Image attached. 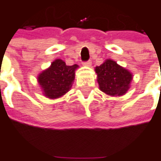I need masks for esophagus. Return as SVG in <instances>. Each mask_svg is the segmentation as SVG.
<instances>
[{
	"label": "esophagus",
	"instance_id": "obj_1",
	"mask_svg": "<svg viewBox=\"0 0 161 161\" xmlns=\"http://www.w3.org/2000/svg\"><path fill=\"white\" fill-rule=\"evenodd\" d=\"M91 64H92L91 60H87V61L83 62V65H84V66H91Z\"/></svg>",
	"mask_w": 161,
	"mask_h": 161
}]
</instances>
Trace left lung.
Wrapping results in <instances>:
<instances>
[{
	"mask_svg": "<svg viewBox=\"0 0 161 161\" xmlns=\"http://www.w3.org/2000/svg\"><path fill=\"white\" fill-rule=\"evenodd\" d=\"M97 81L100 89L105 94L112 96L125 95L129 89L132 74L128 70L108 59L101 66L95 67Z\"/></svg>",
	"mask_w": 161,
	"mask_h": 161,
	"instance_id": "left-lung-1",
	"label": "left lung"
}]
</instances>
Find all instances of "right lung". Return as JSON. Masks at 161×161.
<instances>
[{
	"label": "right lung",
	"instance_id": "add662e5",
	"mask_svg": "<svg viewBox=\"0 0 161 161\" xmlns=\"http://www.w3.org/2000/svg\"><path fill=\"white\" fill-rule=\"evenodd\" d=\"M77 67V65L66 66L61 59L53 61L52 66L41 73L37 78L45 96L54 99L69 91Z\"/></svg>",
	"mask_w": 161,
	"mask_h": 161
}]
</instances>
